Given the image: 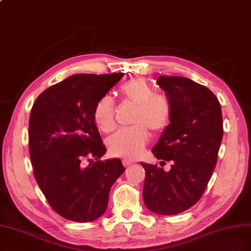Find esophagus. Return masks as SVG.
<instances>
[{
    "instance_id": "obj_1",
    "label": "esophagus",
    "mask_w": 251,
    "mask_h": 251,
    "mask_svg": "<svg viewBox=\"0 0 251 251\" xmlns=\"http://www.w3.org/2000/svg\"><path fill=\"white\" fill-rule=\"evenodd\" d=\"M122 163H123V165H124L125 167H127V166L131 165V164L133 163V161H132V160H129V159H123V160H122Z\"/></svg>"
}]
</instances>
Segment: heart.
<instances>
[{
  "mask_svg": "<svg viewBox=\"0 0 251 251\" xmlns=\"http://www.w3.org/2000/svg\"><path fill=\"white\" fill-rule=\"evenodd\" d=\"M120 97L125 104L134 107L130 129L119 130L107 140V147L114 156L135 159L144 149L148 130L159 134L168 127L173 116L170 99L155 89L146 78L133 77L120 87ZM94 121L100 130L110 132L116 127L114 104L111 98L102 97L95 105Z\"/></svg>",
  "mask_w": 251,
  "mask_h": 251,
  "instance_id": "b5f03b06",
  "label": "heart"
}]
</instances>
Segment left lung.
I'll list each match as a JSON object with an SVG mask.
<instances>
[{"mask_svg":"<svg viewBox=\"0 0 251 251\" xmlns=\"http://www.w3.org/2000/svg\"><path fill=\"white\" fill-rule=\"evenodd\" d=\"M157 84L173 104L170 124L152 153L171 169L142 162L143 200L149 210L173 216L195 205L207 187L223 138L221 105L205 86L182 76L162 75Z\"/></svg>","mask_w":251,"mask_h":251,"instance_id":"left-lung-1","label":"left lung"}]
</instances>
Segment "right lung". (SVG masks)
I'll return each mask as SVG.
<instances>
[{"mask_svg": "<svg viewBox=\"0 0 251 251\" xmlns=\"http://www.w3.org/2000/svg\"><path fill=\"white\" fill-rule=\"evenodd\" d=\"M123 75H71L43 91L31 108L28 137L35 181L66 220L85 223L101 217L111 186L125 171L120 159L100 160L106 148L94 121L98 100Z\"/></svg>", "mask_w": 251, "mask_h": 251, "instance_id": "obj_1", "label": "right lung"}]
</instances>
